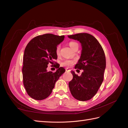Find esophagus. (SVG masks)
<instances>
[{
    "instance_id": "1",
    "label": "esophagus",
    "mask_w": 128,
    "mask_h": 128,
    "mask_svg": "<svg viewBox=\"0 0 128 128\" xmlns=\"http://www.w3.org/2000/svg\"><path fill=\"white\" fill-rule=\"evenodd\" d=\"M65 71H68V72H70V70H69V69H68V68H67V69H65Z\"/></svg>"
}]
</instances>
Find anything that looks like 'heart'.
I'll return each instance as SVG.
<instances>
[{
  "label": "heart",
  "instance_id": "b5f03b06",
  "mask_svg": "<svg viewBox=\"0 0 128 128\" xmlns=\"http://www.w3.org/2000/svg\"><path fill=\"white\" fill-rule=\"evenodd\" d=\"M69 45L70 47V48L73 50H75L76 47H78V44L76 42H74V41H70V42H69ZM56 55L57 56H59V54H60V48H59V46H57V48H56ZM75 60H69V59H67V60H65L63 62H62L61 65L62 66L69 67L74 63H75Z\"/></svg>",
  "mask_w": 128,
  "mask_h": 128
}]
</instances>
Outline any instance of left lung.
<instances>
[{"mask_svg":"<svg viewBox=\"0 0 128 128\" xmlns=\"http://www.w3.org/2000/svg\"><path fill=\"white\" fill-rule=\"evenodd\" d=\"M68 37L81 44V57L75 68L84 70L80 76L71 71L73 78L69 83L70 90L76 99L87 101L96 94L104 80L106 68L105 53L99 41L90 34L78 33Z\"/></svg>","mask_w":128,"mask_h":128,"instance_id":"obj_1","label":"left lung"}]
</instances>
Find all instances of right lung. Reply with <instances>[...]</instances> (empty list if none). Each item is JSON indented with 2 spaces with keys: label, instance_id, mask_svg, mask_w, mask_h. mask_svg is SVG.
Returning a JSON list of instances; mask_svg holds the SVG:
<instances>
[{
  "label": "right lung",
  "instance_id": "1",
  "mask_svg": "<svg viewBox=\"0 0 128 128\" xmlns=\"http://www.w3.org/2000/svg\"><path fill=\"white\" fill-rule=\"evenodd\" d=\"M64 38V35L45 34L35 37L26 45L23 56V81L26 93L32 99L41 100L48 97L65 71L58 63L56 72L47 71V65L53 64L57 59L56 50Z\"/></svg>",
  "mask_w": 128,
  "mask_h": 128
}]
</instances>
